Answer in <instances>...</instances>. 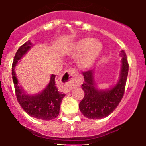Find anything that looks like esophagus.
I'll list each match as a JSON object with an SVG mask.
<instances>
[{
	"mask_svg": "<svg viewBox=\"0 0 146 146\" xmlns=\"http://www.w3.org/2000/svg\"><path fill=\"white\" fill-rule=\"evenodd\" d=\"M75 70L74 68H69L66 70L63 74V76L60 78L61 81L64 84L65 89L66 91H70L73 88L74 84L73 81V76L75 75Z\"/></svg>",
	"mask_w": 146,
	"mask_h": 146,
	"instance_id": "obj_1",
	"label": "esophagus"
}]
</instances>
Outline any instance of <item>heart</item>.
<instances>
[{"instance_id": "obj_1", "label": "heart", "mask_w": 146, "mask_h": 146, "mask_svg": "<svg viewBox=\"0 0 146 146\" xmlns=\"http://www.w3.org/2000/svg\"><path fill=\"white\" fill-rule=\"evenodd\" d=\"M102 45L91 38H84L73 44L67 53L72 57L80 54L79 65L83 68H89L95 64L101 54Z\"/></svg>"}]
</instances>
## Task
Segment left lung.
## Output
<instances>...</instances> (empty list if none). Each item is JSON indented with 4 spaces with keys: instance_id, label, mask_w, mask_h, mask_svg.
<instances>
[{
    "instance_id": "obj_1",
    "label": "left lung",
    "mask_w": 146,
    "mask_h": 146,
    "mask_svg": "<svg viewBox=\"0 0 146 146\" xmlns=\"http://www.w3.org/2000/svg\"><path fill=\"white\" fill-rule=\"evenodd\" d=\"M121 68L119 80L115 86L108 90H99L95 86L93 70L82 72L84 75L82 89L84 97L79 107L84 117L90 119H99L110 115L117 108L125 92L129 65L125 51L122 50Z\"/></svg>"
}]
</instances>
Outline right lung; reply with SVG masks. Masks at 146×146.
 Returning a JSON list of instances; mask_svg holds the SVG:
<instances>
[{"mask_svg":"<svg viewBox=\"0 0 146 146\" xmlns=\"http://www.w3.org/2000/svg\"><path fill=\"white\" fill-rule=\"evenodd\" d=\"M32 46L31 41L23 44L16 51L12 63L11 73L14 84L15 92L18 103L22 108L29 116L41 120L49 121L56 118L60 113V104L65 96L61 92L58 91L56 86V75L52 74L50 82L46 88L38 94L27 95L21 86L18 85V80L15 73V67L18 60H21L25 53Z\"/></svg>","mask_w":146,"mask_h":146,"instance_id":"right-lung-1","label":"right lung"}]
</instances>
